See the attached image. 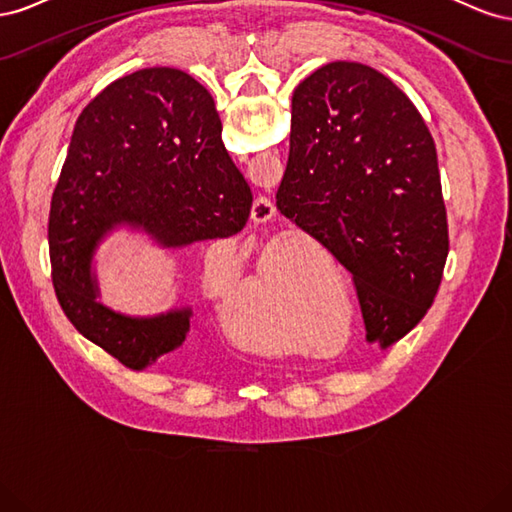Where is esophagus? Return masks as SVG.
I'll return each mask as SVG.
<instances>
[{"instance_id": "esophagus-1", "label": "esophagus", "mask_w": 512, "mask_h": 512, "mask_svg": "<svg viewBox=\"0 0 512 512\" xmlns=\"http://www.w3.org/2000/svg\"><path fill=\"white\" fill-rule=\"evenodd\" d=\"M275 218V205L269 198H256L252 205V222L258 226H267Z\"/></svg>"}]
</instances>
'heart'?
<instances>
[{"instance_id": "1", "label": "heart", "mask_w": 512, "mask_h": 512, "mask_svg": "<svg viewBox=\"0 0 512 512\" xmlns=\"http://www.w3.org/2000/svg\"><path fill=\"white\" fill-rule=\"evenodd\" d=\"M213 297L220 305H224L230 299V288L222 290L218 286H213ZM247 301L271 307V280L265 271H258L252 277L250 286H247ZM256 342L265 348H277V346H282V337L269 331V335H262V339H256Z\"/></svg>"}]
</instances>
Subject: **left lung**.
<instances>
[{
    "instance_id": "left-lung-1",
    "label": "left lung",
    "mask_w": 512,
    "mask_h": 512,
    "mask_svg": "<svg viewBox=\"0 0 512 512\" xmlns=\"http://www.w3.org/2000/svg\"><path fill=\"white\" fill-rule=\"evenodd\" d=\"M277 211L348 271L367 342H399L436 299L448 222L436 143L389 76L331 61L292 94Z\"/></svg>"
}]
</instances>
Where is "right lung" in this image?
<instances>
[{
  "instance_id": "1",
  "label": "right lung",
  "mask_w": 512,
  "mask_h": 512,
  "mask_svg": "<svg viewBox=\"0 0 512 512\" xmlns=\"http://www.w3.org/2000/svg\"><path fill=\"white\" fill-rule=\"evenodd\" d=\"M252 190L222 143L209 91L188 72L145 68L108 85L76 119L51 198L49 256L57 301L72 327L130 369L183 344L190 309L126 318L96 303L89 265L117 224L141 226L166 247L232 237Z\"/></svg>"
}]
</instances>
